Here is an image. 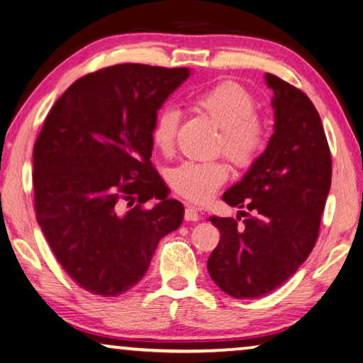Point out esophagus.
Returning a JSON list of instances; mask_svg holds the SVG:
<instances>
[{
	"mask_svg": "<svg viewBox=\"0 0 363 363\" xmlns=\"http://www.w3.org/2000/svg\"><path fill=\"white\" fill-rule=\"evenodd\" d=\"M184 218H186V220H190V223H196V220L200 219V214H199V211H196L195 206L187 205L186 213H184Z\"/></svg>",
	"mask_w": 363,
	"mask_h": 363,
	"instance_id": "obj_1",
	"label": "esophagus"
}]
</instances>
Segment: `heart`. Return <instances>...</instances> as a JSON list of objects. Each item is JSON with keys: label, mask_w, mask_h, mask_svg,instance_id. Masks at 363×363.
Masks as SVG:
<instances>
[{"label": "heart", "mask_w": 363, "mask_h": 363, "mask_svg": "<svg viewBox=\"0 0 363 363\" xmlns=\"http://www.w3.org/2000/svg\"><path fill=\"white\" fill-rule=\"evenodd\" d=\"M194 106L220 128L219 150L235 164L247 168L255 162L266 144V131L256 112V101L243 86L233 82H220L194 99ZM179 113L173 107H164L153 120L150 138L160 152L169 153L174 147ZM229 177L224 162H187L171 171L169 184L176 194L194 203L210 200L218 187Z\"/></svg>", "instance_id": "1"}]
</instances>
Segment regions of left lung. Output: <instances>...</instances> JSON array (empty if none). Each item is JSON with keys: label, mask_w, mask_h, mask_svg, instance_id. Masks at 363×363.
Wrapping results in <instances>:
<instances>
[{"label": "left lung", "mask_w": 363, "mask_h": 363, "mask_svg": "<svg viewBox=\"0 0 363 363\" xmlns=\"http://www.w3.org/2000/svg\"><path fill=\"white\" fill-rule=\"evenodd\" d=\"M274 91V134L248 173L223 195L247 206L240 216L210 220L220 238L208 272L237 299L261 298L291 277L314 248L331 184V157L320 115L303 91L266 73ZM245 213V211H240Z\"/></svg>", "instance_id": "8db88e82"}]
</instances>
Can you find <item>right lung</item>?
Here are the masks:
<instances>
[{
	"label": "right lung",
	"instance_id": "1",
	"mask_svg": "<svg viewBox=\"0 0 363 363\" xmlns=\"http://www.w3.org/2000/svg\"><path fill=\"white\" fill-rule=\"evenodd\" d=\"M189 75L186 67H107L77 79L46 116L33 147L36 220L86 291L131 290L158 242L182 224V203L168 199L150 162V131ZM152 198L159 201L145 208Z\"/></svg>",
	"mask_w": 363,
	"mask_h": 363
}]
</instances>
